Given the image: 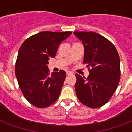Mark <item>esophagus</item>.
Returning a JSON list of instances; mask_svg holds the SVG:
<instances>
[{"instance_id": "34e87169", "label": "esophagus", "mask_w": 132, "mask_h": 132, "mask_svg": "<svg viewBox=\"0 0 132 132\" xmlns=\"http://www.w3.org/2000/svg\"><path fill=\"white\" fill-rule=\"evenodd\" d=\"M66 75H72V72H70V71H66Z\"/></svg>"}]
</instances>
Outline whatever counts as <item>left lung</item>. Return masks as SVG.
<instances>
[{"instance_id": "left-lung-1", "label": "left lung", "mask_w": 132, "mask_h": 132, "mask_svg": "<svg viewBox=\"0 0 132 132\" xmlns=\"http://www.w3.org/2000/svg\"><path fill=\"white\" fill-rule=\"evenodd\" d=\"M84 47V64L90 68L87 78L76 74L75 91L81 103L98 108L108 102L120 81V57L107 38L95 32L75 31Z\"/></svg>"}]
</instances>
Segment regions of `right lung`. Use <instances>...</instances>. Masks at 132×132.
I'll use <instances>...</instances> for the list:
<instances>
[{"mask_svg": "<svg viewBox=\"0 0 132 132\" xmlns=\"http://www.w3.org/2000/svg\"><path fill=\"white\" fill-rule=\"evenodd\" d=\"M71 31H42L27 38L20 47L15 74L24 96L34 106L44 108L55 103L60 96L66 72L49 74L47 64L55 57L60 43Z\"/></svg>", "mask_w": 132, "mask_h": 132, "instance_id": "right-lung-1", "label": "right lung"}]
</instances>
